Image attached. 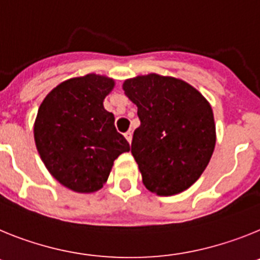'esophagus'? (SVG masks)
<instances>
[{
	"label": "esophagus",
	"mask_w": 260,
	"mask_h": 260,
	"mask_svg": "<svg viewBox=\"0 0 260 260\" xmlns=\"http://www.w3.org/2000/svg\"><path fill=\"white\" fill-rule=\"evenodd\" d=\"M124 136H125V139H127L128 143L131 144V141H132V132H131V131H128V132L124 133Z\"/></svg>",
	"instance_id": "34e87169"
}]
</instances>
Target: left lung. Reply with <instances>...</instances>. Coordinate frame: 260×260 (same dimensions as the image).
<instances>
[{"mask_svg": "<svg viewBox=\"0 0 260 260\" xmlns=\"http://www.w3.org/2000/svg\"><path fill=\"white\" fill-rule=\"evenodd\" d=\"M123 89L137 106L141 123L131 152L146 188L170 196L192 186L216 144L209 103L184 81L158 74L127 80Z\"/></svg>", "mask_w": 260, "mask_h": 260, "instance_id": "1", "label": "left lung"}]
</instances>
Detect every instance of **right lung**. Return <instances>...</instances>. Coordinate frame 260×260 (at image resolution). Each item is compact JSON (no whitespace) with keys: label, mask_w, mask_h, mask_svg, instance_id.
Masks as SVG:
<instances>
[{"label":"right lung","mask_w":260,"mask_h":260,"mask_svg":"<svg viewBox=\"0 0 260 260\" xmlns=\"http://www.w3.org/2000/svg\"><path fill=\"white\" fill-rule=\"evenodd\" d=\"M112 87L111 78L96 74L72 78L52 90L38 111V152L49 173L76 192L102 188L115 159L129 150L103 107Z\"/></svg>","instance_id":"right-lung-1"}]
</instances>
